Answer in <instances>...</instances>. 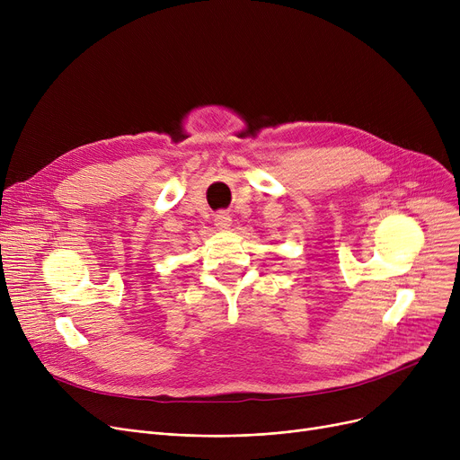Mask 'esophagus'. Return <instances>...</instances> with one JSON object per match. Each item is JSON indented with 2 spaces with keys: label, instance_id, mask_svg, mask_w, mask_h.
Returning a JSON list of instances; mask_svg holds the SVG:
<instances>
[{
  "label": "esophagus",
  "instance_id": "34e87169",
  "mask_svg": "<svg viewBox=\"0 0 460 460\" xmlns=\"http://www.w3.org/2000/svg\"><path fill=\"white\" fill-rule=\"evenodd\" d=\"M214 224L217 229H227L231 226V216L227 212H217L214 216Z\"/></svg>",
  "mask_w": 460,
  "mask_h": 460
}]
</instances>
